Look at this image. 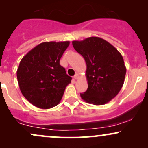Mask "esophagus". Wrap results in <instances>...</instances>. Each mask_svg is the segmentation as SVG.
I'll return each instance as SVG.
<instances>
[{
    "mask_svg": "<svg viewBox=\"0 0 148 148\" xmlns=\"http://www.w3.org/2000/svg\"><path fill=\"white\" fill-rule=\"evenodd\" d=\"M79 74H76L74 76V79H79Z\"/></svg>",
    "mask_w": 148,
    "mask_h": 148,
    "instance_id": "1",
    "label": "esophagus"
}]
</instances>
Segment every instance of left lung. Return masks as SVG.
<instances>
[{
	"label": "left lung",
	"instance_id": "8db88e82",
	"mask_svg": "<svg viewBox=\"0 0 148 148\" xmlns=\"http://www.w3.org/2000/svg\"><path fill=\"white\" fill-rule=\"evenodd\" d=\"M72 45L84 58L87 69L88 87L81 98L87 103L103 105L109 102L121 90L126 67L121 53L109 42L98 37L82 41H73Z\"/></svg>",
	"mask_w": 148,
	"mask_h": 148
}]
</instances>
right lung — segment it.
<instances>
[{
	"mask_svg": "<svg viewBox=\"0 0 148 148\" xmlns=\"http://www.w3.org/2000/svg\"><path fill=\"white\" fill-rule=\"evenodd\" d=\"M69 41L40 44L20 62L16 72L20 90L32 104L43 109L59 103L72 77L60 64Z\"/></svg>",
	"mask_w": 148,
	"mask_h": 148,
	"instance_id": "1",
	"label": "right lung"
}]
</instances>
